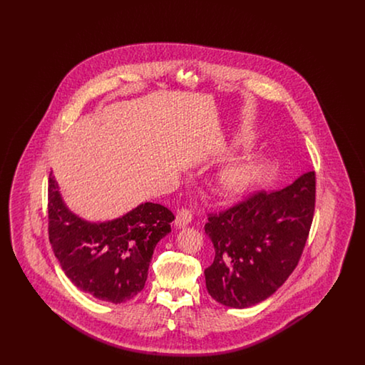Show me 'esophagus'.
Wrapping results in <instances>:
<instances>
[{"label": "esophagus", "mask_w": 365, "mask_h": 365, "mask_svg": "<svg viewBox=\"0 0 365 365\" xmlns=\"http://www.w3.org/2000/svg\"><path fill=\"white\" fill-rule=\"evenodd\" d=\"M191 212L189 209H180L175 217V226L178 228H183L190 225L191 222Z\"/></svg>", "instance_id": "esophagus-1"}]
</instances>
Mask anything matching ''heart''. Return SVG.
Listing matches in <instances>:
<instances>
[{"label":"heart","mask_w":365,"mask_h":365,"mask_svg":"<svg viewBox=\"0 0 365 365\" xmlns=\"http://www.w3.org/2000/svg\"><path fill=\"white\" fill-rule=\"evenodd\" d=\"M245 140L247 139L245 138ZM261 161L246 158L228 163L216 176V191L220 197L235 198L243 195L260 178Z\"/></svg>","instance_id":"obj_1"}]
</instances>
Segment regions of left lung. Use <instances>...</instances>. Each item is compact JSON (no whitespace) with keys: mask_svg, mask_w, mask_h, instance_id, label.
I'll use <instances>...</instances> for the list:
<instances>
[{"mask_svg":"<svg viewBox=\"0 0 365 365\" xmlns=\"http://www.w3.org/2000/svg\"><path fill=\"white\" fill-rule=\"evenodd\" d=\"M314 173L275 192H259L205 225L215 260L204 271L209 294L243 309L274 294L294 271L314 210Z\"/></svg>","mask_w":365,"mask_h":365,"instance_id":"1","label":"left lung"}]
</instances>
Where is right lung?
Returning <instances> with one entry per match:
<instances>
[{
	"instance_id": "1",
	"label": "right lung",
	"mask_w": 365,
	"mask_h": 365,
	"mask_svg": "<svg viewBox=\"0 0 365 365\" xmlns=\"http://www.w3.org/2000/svg\"><path fill=\"white\" fill-rule=\"evenodd\" d=\"M48 210L49 241L66 275L79 290L113 304L143 289L153 250L175 219L170 209L142 202L116 219L88 222L67 207L52 173Z\"/></svg>"
}]
</instances>
